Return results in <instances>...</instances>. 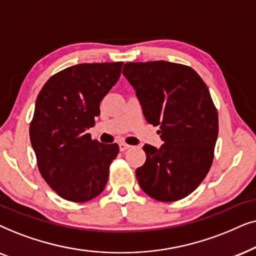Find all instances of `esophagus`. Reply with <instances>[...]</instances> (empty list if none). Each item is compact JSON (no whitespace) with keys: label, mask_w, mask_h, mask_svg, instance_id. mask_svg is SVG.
Returning a JSON list of instances; mask_svg holds the SVG:
<instances>
[{"label":"esophagus","mask_w":256,"mask_h":256,"mask_svg":"<svg viewBox=\"0 0 256 256\" xmlns=\"http://www.w3.org/2000/svg\"><path fill=\"white\" fill-rule=\"evenodd\" d=\"M130 148H131V146L125 144V142H120V144H119V150H120V151H122V152L126 151V150H128Z\"/></svg>","instance_id":"34e87169"}]
</instances>
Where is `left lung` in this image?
I'll use <instances>...</instances> for the list:
<instances>
[{"instance_id":"obj_1","label":"left lung","mask_w":256,"mask_h":256,"mask_svg":"<svg viewBox=\"0 0 256 256\" xmlns=\"http://www.w3.org/2000/svg\"><path fill=\"white\" fill-rule=\"evenodd\" d=\"M122 74L164 142L160 148H142L139 185L159 202L182 199L202 184L213 162L219 120L208 88L192 68L166 60L126 63Z\"/></svg>"}]
</instances>
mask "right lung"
Wrapping results in <instances>:
<instances>
[{
  "mask_svg": "<svg viewBox=\"0 0 256 256\" xmlns=\"http://www.w3.org/2000/svg\"><path fill=\"white\" fill-rule=\"evenodd\" d=\"M122 62L83 63L50 77L36 100L30 142L37 165L63 199L85 202L103 192L117 144L91 139L86 130L100 105L120 77Z\"/></svg>",
  "mask_w": 256,
  "mask_h": 256,
  "instance_id": "1",
  "label": "right lung"
}]
</instances>
